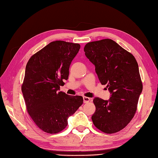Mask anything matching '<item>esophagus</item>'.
<instances>
[{
  "label": "esophagus",
  "mask_w": 158,
  "mask_h": 158,
  "mask_svg": "<svg viewBox=\"0 0 158 158\" xmlns=\"http://www.w3.org/2000/svg\"><path fill=\"white\" fill-rule=\"evenodd\" d=\"M83 100H84V103H88V102H89L90 101V98H89L88 97L84 96L83 97Z\"/></svg>",
  "instance_id": "obj_1"
}]
</instances>
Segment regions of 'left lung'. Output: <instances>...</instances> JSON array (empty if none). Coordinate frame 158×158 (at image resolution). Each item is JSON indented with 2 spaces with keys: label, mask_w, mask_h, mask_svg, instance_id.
Returning a JSON list of instances; mask_svg holds the SVG:
<instances>
[{
  "label": "left lung",
  "mask_w": 158,
  "mask_h": 158,
  "mask_svg": "<svg viewBox=\"0 0 158 158\" xmlns=\"http://www.w3.org/2000/svg\"><path fill=\"white\" fill-rule=\"evenodd\" d=\"M84 51L94 64L100 82L107 85L111 94L108 100L94 99V125L107 134L120 131L135 115L142 91L137 62L131 53L110 39L88 43Z\"/></svg>",
  "instance_id": "1"
}]
</instances>
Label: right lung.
Listing matches in <instances>:
<instances>
[{"instance_id": "right-lung-1", "label": "right lung", "mask_w": 158, "mask_h": 158, "mask_svg": "<svg viewBox=\"0 0 158 158\" xmlns=\"http://www.w3.org/2000/svg\"><path fill=\"white\" fill-rule=\"evenodd\" d=\"M80 48L78 44L51 42L28 60L22 92L27 112L35 125L50 134L62 131L68 118L83 103V98L59 92L69 78L72 61Z\"/></svg>"}]
</instances>
